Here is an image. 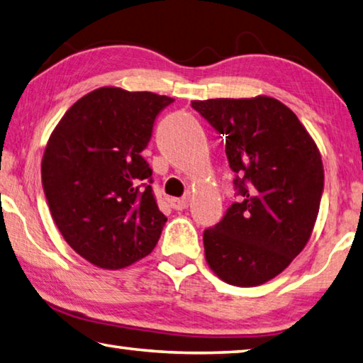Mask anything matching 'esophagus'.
Segmentation results:
<instances>
[{
  "label": "esophagus",
  "instance_id": "esophagus-1",
  "mask_svg": "<svg viewBox=\"0 0 363 363\" xmlns=\"http://www.w3.org/2000/svg\"><path fill=\"white\" fill-rule=\"evenodd\" d=\"M189 204V196H183V198H172L170 199V207L175 208V211H183Z\"/></svg>",
  "mask_w": 363,
  "mask_h": 363
}]
</instances>
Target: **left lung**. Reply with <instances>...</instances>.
Returning a JSON list of instances; mask_svg holds the SVG:
<instances>
[{
    "mask_svg": "<svg viewBox=\"0 0 363 363\" xmlns=\"http://www.w3.org/2000/svg\"><path fill=\"white\" fill-rule=\"evenodd\" d=\"M226 138L239 202L204 231L206 259L221 281L255 287L308 244L323 193V165L296 114L271 97L194 100Z\"/></svg>",
    "mask_w": 363,
    "mask_h": 363,
    "instance_id": "obj_1",
    "label": "left lung"
}]
</instances>
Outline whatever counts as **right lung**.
Masks as SVG:
<instances>
[{"mask_svg":"<svg viewBox=\"0 0 363 363\" xmlns=\"http://www.w3.org/2000/svg\"><path fill=\"white\" fill-rule=\"evenodd\" d=\"M174 99L100 87L63 114L41 162L50 215L72 249L104 269H121L155 249L165 215L142 151Z\"/></svg>","mask_w":363,"mask_h":363,"instance_id":"right-lung-1","label":"right lung"}]
</instances>
